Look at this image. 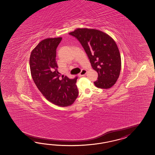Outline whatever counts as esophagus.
Returning <instances> with one entry per match:
<instances>
[{
	"label": "esophagus",
	"mask_w": 155,
	"mask_h": 155,
	"mask_svg": "<svg viewBox=\"0 0 155 155\" xmlns=\"http://www.w3.org/2000/svg\"><path fill=\"white\" fill-rule=\"evenodd\" d=\"M87 71L86 70H84V69H83L80 72V73L79 74V76H84L86 74H87Z\"/></svg>",
	"instance_id": "1"
}]
</instances>
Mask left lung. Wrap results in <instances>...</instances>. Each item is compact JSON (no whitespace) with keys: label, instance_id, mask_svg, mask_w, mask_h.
I'll return each mask as SVG.
<instances>
[{"label":"left lung","instance_id":"obj_1","mask_svg":"<svg viewBox=\"0 0 155 155\" xmlns=\"http://www.w3.org/2000/svg\"><path fill=\"white\" fill-rule=\"evenodd\" d=\"M69 35L79 41L87 54L92 67L98 73L94 82L97 88L112 87L120 76L121 58L114 40L97 29L78 28Z\"/></svg>","mask_w":155,"mask_h":155}]
</instances>
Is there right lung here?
<instances>
[{
    "label": "right lung",
    "mask_w": 155,
    "mask_h": 155,
    "mask_svg": "<svg viewBox=\"0 0 155 155\" xmlns=\"http://www.w3.org/2000/svg\"><path fill=\"white\" fill-rule=\"evenodd\" d=\"M62 37L41 41L31 51L29 64L31 75L37 88L49 101L62 107L70 106L78 96L77 77L59 78L55 61L56 49Z\"/></svg>",
    "instance_id": "right-lung-1"
}]
</instances>
